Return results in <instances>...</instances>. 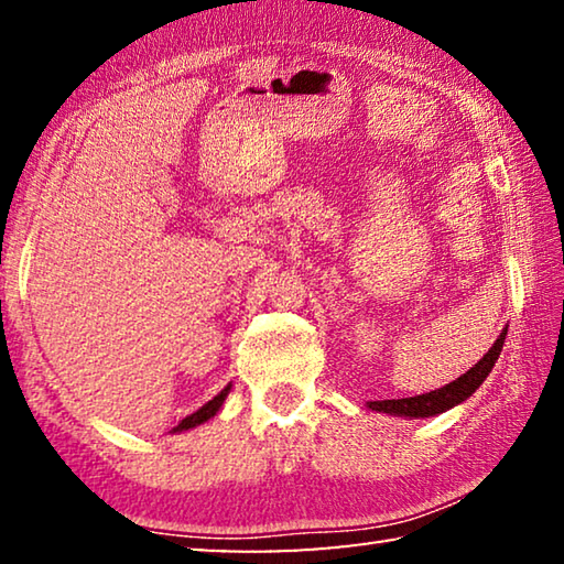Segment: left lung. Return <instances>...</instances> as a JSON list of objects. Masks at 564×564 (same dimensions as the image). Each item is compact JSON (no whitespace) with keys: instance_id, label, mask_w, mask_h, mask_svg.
<instances>
[{"instance_id":"left-lung-1","label":"left lung","mask_w":564,"mask_h":564,"mask_svg":"<svg viewBox=\"0 0 564 564\" xmlns=\"http://www.w3.org/2000/svg\"><path fill=\"white\" fill-rule=\"evenodd\" d=\"M505 336H508V328H502L498 340L492 343V348L485 352V356L475 362V366L463 373L453 383H447L437 390H431V393L415 395V398H398V400H370L368 408L376 410V413H388V415H398V417H431V415H441L445 410H451L455 405H460L463 400L470 398L477 388L482 386V380L490 376V370L495 366V360L500 358Z\"/></svg>"}]
</instances>
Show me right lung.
<instances>
[{
    "label": "right lung",
    "instance_id": "add662e5",
    "mask_svg": "<svg viewBox=\"0 0 564 564\" xmlns=\"http://www.w3.org/2000/svg\"><path fill=\"white\" fill-rule=\"evenodd\" d=\"M228 393H231V383H228L221 393L218 395H214L212 400H208L206 405H202L196 410V413H191V415H186L184 420H181V423L174 427V433H184V431H191V427H196V425H202V423H206V420H212L218 410H221V405H224V400L228 398Z\"/></svg>",
    "mask_w": 564,
    "mask_h": 564
}]
</instances>
